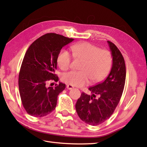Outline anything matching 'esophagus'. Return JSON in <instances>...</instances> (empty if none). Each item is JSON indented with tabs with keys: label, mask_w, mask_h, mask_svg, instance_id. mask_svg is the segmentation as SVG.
<instances>
[{
	"label": "esophagus",
	"mask_w": 147,
	"mask_h": 147,
	"mask_svg": "<svg viewBox=\"0 0 147 147\" xmlns=\"http://www.w3.org/2000/svg\"><path fill=\"white\" fill-rule=\"evenodd\" d=\"M66 88L68 89V90H71L72 88H73L74 87L73 85H67L66 86Z\"/></svg>",
	"instance_id": "obj_1"
}]
</instances>
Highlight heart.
<instances>
[{
	"label": "heart",
	"mask_w": 147,
	"mask_h": 147,
	"mask_svg": "<svg viewBox=\"0 0 147 147\" xmlns=\"http://www.w3.org/2000/svg\"><path fill=\"white\" fill-rule=\"evenodd\" d=\"M73 56L84 61L80 69L71 71L62 74L63 82L75 86L101 82L107 76L112 64V57L107 50L88 42L74 45L71 47ZM72 57L66 50H62L57 57V64L61 69L67 70L71 64Z\"/></svg>",
	"instance_id": "b5f03b06"
}]
</instances>
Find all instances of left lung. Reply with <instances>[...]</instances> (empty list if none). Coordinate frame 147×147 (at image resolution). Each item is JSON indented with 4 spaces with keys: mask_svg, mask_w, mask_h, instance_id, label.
<instances>
[{
    "mask_svg": "<svg viewBox=\"0 0 147 147\" xmlns=\"http://www.w3.org/2000/svg\"><path fill=\"white\" fill-rule=\"evenodd\" d=\"M107 43L112 57L110 73L104 82L90 87L92 95L83 92L75 106L81 119L92 126L100 124L111 116L120 101L125 85L126 65L123 56L113 43Z\"/></svg>",
    "mask_w": 147,
    "mask_h": 147,
    "instance_id": "obj_1",
    "label": "left lung"
}]
</instances>
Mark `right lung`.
Listing matches in <instances>:
<instances>
[{
  "instance_id": "1",
  "label": "right lung",
  "mask_w": 147,
  "mask_h": 147,
  "mask_svg": "<svg viewBox=\"0 0 147 147\" xmlns=\"http://www.w3.org/2000/svg\"><path fill=\"white\" fill-rule=\"evenodd\" d=\"M73 40L59 34L47 33L27 50L19 74L18 85L22 104L32 116H45L55 109L57 96L65 85L59 82L55 87H48L47 83L50 80L58 82L55 74L58 55L63 47Z\"/></svg>"
}]
</instances>
